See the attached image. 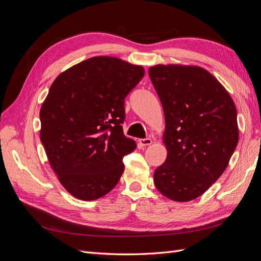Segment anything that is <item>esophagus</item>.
Segmentation results:
<instances>
[{
    "label": "esophagus",
    "instance_id": "esophagus-1",
    "mask_svg": "<svg viewBox=\"0 0 261 261\" xmlns=\"http://www.w3.org/2000/svg\"><path fill=\"white\" fill-rule=\"evenodd\" d=\"M139 144L141 146H150L152 144V139L151 138H144V139H139Z\"/></svg>",
    "mask_w": 261,
    "mask_h": 261
}]
</instances>
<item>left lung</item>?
<instances>
[{
  "instance_id": "left-lung-1",
  "label": "left lung",
  "mask_w": 261,
  "mask_h": 261,
  "mask_svg": "<svg viewBox=\"0 0 261 261\" xmlns=\"http://www.w3.org/2000/svg\"><path fill=\"white\" fill-rule=\"evenodd\" d=\"M162 103L168 155L153 174L158 191L185 202L198 198L223 174L239 143L230 93L207 69L158 64L148 70Z\"/></svg>"
}]
</instances>
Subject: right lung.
<instances>
[{"label": "right lung", "mask_w": 261, "mask_h": 261, "mask_svg": "<svg viewBox=\"0 0 261 261\" xmlns=\"http://www.w3.org/2000/svg\"><path fill=\"white\" fill-rule=\"evenodd\" d=\"M145 75L140 65L93 57L61 73L40 109V139L62 186L90 201L120 180L123 156L136 149L124 136V99Z\"/></svg>", "instance_id": "add662e5"}]
</instances>
